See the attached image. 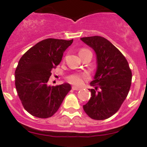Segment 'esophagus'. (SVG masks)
I'll list each match as a JSON object with an SVG mask.
<instances>
[{"label":"esophagus","instance_id":"obj_1","mask_svg":"<svg viewBox=\"0 0 147 147\" xmlns=\"http://www.w3.org/2000/svg\"><path fill=\"white\" fill-rule=\"evenodd\" d=\"M72 90H80V88L78 87V86H72Z\"/></svg>","mask_w":147,"mask_h":147}]
</instances>
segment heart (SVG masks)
Returning a JSON list of instances; mask_svg holds the SVG:
<instances>
[{
  "label": "heart",
  "instance_id": "heart-1",
  "mask_svg": "<svg viewBox=\"0 0 147 147\" xmlns=\"http://www.w3.org/2000/svg\"><path fill=\"white\" fill-rule=\"evenodd\" d=\"M86 49H82L80 51L82 52L84 51H86ZM88 78V75H86V73H75V74H72V75H69L67 77V80L70 83L73 84H77V85H80L83 82L84 80H85Z\"/></svg>",
  "mask_w": 147,
  "mask_h": 147
}]
</instances>
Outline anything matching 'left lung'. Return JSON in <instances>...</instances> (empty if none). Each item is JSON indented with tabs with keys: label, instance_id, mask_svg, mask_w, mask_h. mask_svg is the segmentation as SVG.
Listing matches in <instances>:
<instances>
[{
	"label": "left lung",
	"instance_id": "left-lung-1",
	"mask_svg": "<svg viewBox=\"0 0 147 147\" xmlns=\"http://www.w3.org/2000/svg\"><path fill=\"white\" fill-rule=\"evenodd\" d=\"M80 39L94 49L96 55V71L90 84L92 96L83 106L94 120H105L119 110L129 92L132 71L121 52L106 38L99 36ZM98 91H97L98 89Z\"/></svg>",
	"mask_w": 147,
	"mask_h": 147
}]
</instances>
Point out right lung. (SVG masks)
<instances>
[{"mask_svg": "<svg viewBox=\"0 0 147 147\" xmlns=\"http://www.w3.org/2000/svg\"><path fill=\"white\" fill-rule=\"evenodd\" d=\"M72 42L73 39L46 38L29 49L19 61L15 72L17 92L24 109L33 116L51 117L71 90L68 83L51 86L48 82Z\"/></svg>", "mask_w": 147, "mask_h": 147, "instance_id": "right-lung-1", "label": "right lung"}]
</instances>
